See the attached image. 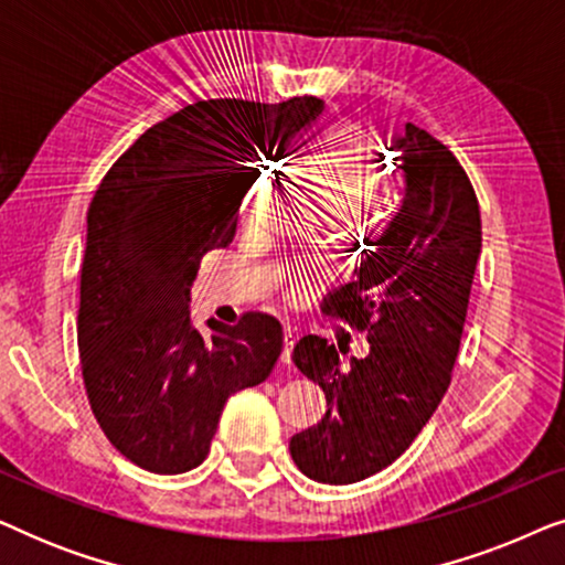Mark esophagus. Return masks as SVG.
I'll return each mask as SVG.
<instances>
[{
	"label": "esophagus",
	"mask_w": 565,
	"mask_h": 565,
	"mask_svg": "<svg viewBox=\"0 0 565 565\" xmlns=\"http://www.w3.org/2000/svg\"><path fill=\"white\" fill-rule=\"evenodd\" d=\"M292 347H296V334H292V331L288 329V331H285V337H282V354H280V360L285 362V365H290Z\"/></svg>",
	"instance_id": "obj_1"
}]
</instances>
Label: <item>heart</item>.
<instances>
[{"mask_svg": "<svg viewBox=\"0 0 565 565\" xmlns=\"http://www.w3.org/2000/svg\"><path fill=\"white\" fill-rule=\"evenodd\" d=\"M306 174L327 192L329 205L337 213L354 211L370 192L375 190L377 182V161L365 146L360 143H323L321 149L311 151L303 161ZM259 192L254 188L246 198V207L257 205ZM285 296L298 300L303 296V282L298 277H290L285 282Z\"/></svg>", "mask_w": 565, "mask_h": 565, "instance_id": "heart-1", "label": "heart"}]
</instances>
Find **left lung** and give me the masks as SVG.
Here are the masks:
<instances>
[{
  "mask_svg": "<svg viewBox=\"0 0 565 565\" xmlns=\"http://www.w3.org/2000/svg\"><path fill=\"white\" fill-rule=\"evenodd\" d=\"M401 203L323 313L367 331V358L342 367L334 344L303 337L292 362L321 385L327 414L290 439L308 478L344 486L388 468L443 401L481 257V211L466 169L427 130L393 136Z\"/></svg>",
  "mask_w": 565,
  "mask_h": 565,
  "instance_id": "left-lung-1",
  "label": "left lung"
}]
</instances>
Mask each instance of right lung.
I'll return each mask as SVG.
<instances>
[{"label":"right lung","instance_id":"obj_1","mask_svg":"<svg viewBox=\"0 0 565 565\" xmlns=\"http://www.w3.org/2000/svg\"><path fill=\"white\" fill-rule=\"evenodd\" d=\"M321 110L319 97L200 99L146 130L99 182L76 339L92 414L138 468L161 476L198 468L228 396L273 373L280 321L211 319L203 337L190 319V285L207 252L234 242L257 161Z\"/></svg>","mask_w":565,"mask_h":565}]
</instances>
